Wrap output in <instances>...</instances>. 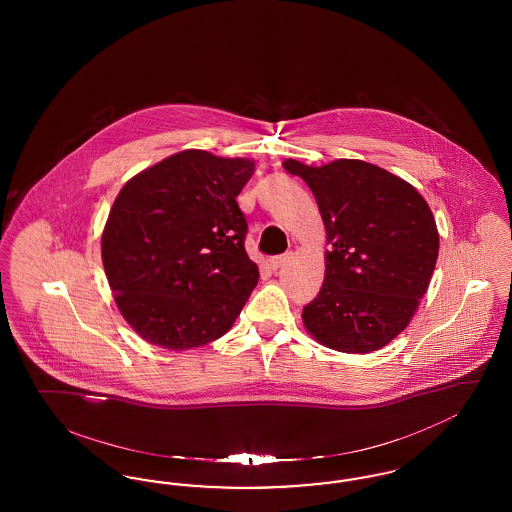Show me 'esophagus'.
<instances>
[{
  "instance_id": "34e87169",
  "label": "esophagus",
  "mask_w": 512,
  "mask_h": 512,
  "mask_svg": "<svg viewBox=\"0 0 512 512\" xmlns=\"http://www.w3.org/2000/svg\"><path fill=\"white\" fill-rule=\"evenodd\" d=\"M288 261H290V253H286V255H276V257L270 259V268H272V270H278V268L284 267Z\"/></svg>"
}]
</instances>
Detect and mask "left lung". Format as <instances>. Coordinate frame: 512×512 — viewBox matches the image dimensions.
I'll return each mask as SVG.
<instances>
[{"label":"left lung","mask_w":512,"mask_h":512,"mask_svg":"<svg viewBox=\"0 0 512 512\" xmlns=\"http://www.w3.org/2000/svg\"><path fill=\"white\" fill-rule=\"evenodd\" d=\"M301 176L324 220V284L303 307L307 332L324 347L370 353L411 322L428 290L439 234L424 201L403 178L359 159L309 167L286 159Z\"/></svg>","instance_id":"1"}]
</instances>
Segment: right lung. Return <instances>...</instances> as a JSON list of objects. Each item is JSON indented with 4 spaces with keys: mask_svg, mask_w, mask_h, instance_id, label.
Returning <instances> with one entry per match:
<instances>
[{
    "mask_svg": "<svg viewBox=\"0 0 512 512\" xmlns=\"http://www.w3.org/2000/svg\"><path fill=\"white\" fill-rule=\"evenodd\" d=\"M251 159L186 149L132 176L101 236L124 320L144 340L184 351L224 336L257 286L236 197Z\"/></svg>",
    "mask_w": 512,
    "mask_h": 512,
    "instance_id": "obj_1",
    "label": "right lung"
}]
</instances>
